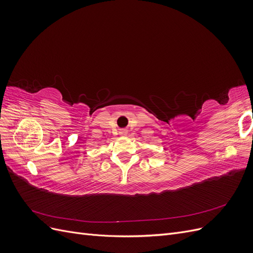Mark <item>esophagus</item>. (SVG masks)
I'll list each match as a JSON object with an SVG mask.
<instances>
[{
  "label": "esophagus",
  "instance_id": "obj_1",
  "mask_svg": "<svg viewBox=\"0 0 253 253\" xmlns=\"http://www.w3.org/2000/svg\"><path fill=\"white\" fill-rule=\"evenodd\" d=\"M126 128L120 129V134H126Z\"/></svg>",
  "mask_w": 253,
  "mask_h": 253
}]
</instances>
